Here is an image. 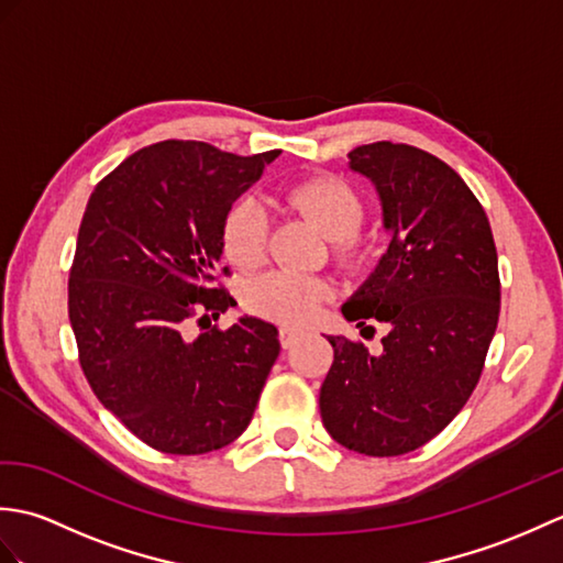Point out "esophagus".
<instances>
[{"label":"esophagus","instance_id":"obj_1","mask_svg":"<svg viewBox=\"0 0 563 563\" xmlns=\"http://www.w3.org/2000/svg\"><path fill=\"white\" fill-rule=\"evenodd\" d=\"M302 339V331L300 329H292V327H280V343L283 349H292V345Z\"/></svg>","mask_w":563,"mask_h":563}]
</instances>
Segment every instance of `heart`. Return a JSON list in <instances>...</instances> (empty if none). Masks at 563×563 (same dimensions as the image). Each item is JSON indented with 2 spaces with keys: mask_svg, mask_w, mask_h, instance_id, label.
<instances>
[{
  "mask_svg": "<svg viewBox=\"0 0 563 563\" xmlns=\"http://www.w3.org/2000/svg\"><path fill=\"white\" fill-rule=\"evenodd\" d=\"M285 200L312 220L327 239H333L343 258L351 256L349 236L363 220V202L349 184L331 176H317L290 186L285 190ZM222 246L227 258L242 268H254L266 258L268 218L258 202H234L222 222ZM327 295L329 285L314 275L271 271L246 283L244 305L258 317L283 324H305L314 319Z\"/></svg>",
  "mask_w": 563,
  "mask_h": 563,
  "instance_id": "obj_1",
  "label": "heart"
}]
</instances>
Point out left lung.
<instances>
[{
  "label": "left lung",
  "instance_id": "obj_1",
  "mask_svg": "<svg viewBox=\"0 0 563 563\" xmlns=\"http://www.w3.org/2000/svg\"><path fill=\"white\" fill-rule=\"evenodd\" d=\"M349 159L375 186L391 239L341 312L361 333L379 321L387 336L377 355L327 336L319 409L343 448L394 457L426 445L472 397L498 324V256L484 208L445 162L394 142Z\"/></svg>",
  "mask_w": 563,
  "mask_h": 563
}]
</instances>
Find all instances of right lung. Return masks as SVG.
I'll list each match as a JSON object with an SVG mask.
<instances>
[{"label": "right lung", "mask_w": 563, "mask_h": 563, "mask_svg": "<svg viewBox=\"0 0 563 563\" xmlns=\"http://www.w3.org/2000/svg\"><path fill=\"white\" fill-rule=\"evenodd\" d=\"M278 152L196 140L130 154L93 188L69 273V324L99 401L150 448L206 454L244 433L280 353L278 329L214 288L222 222ZM227 273V268H224ZM194 320L207 329L189 333Z\"/></svg>", "instance_id": "1"}]
</instances>
